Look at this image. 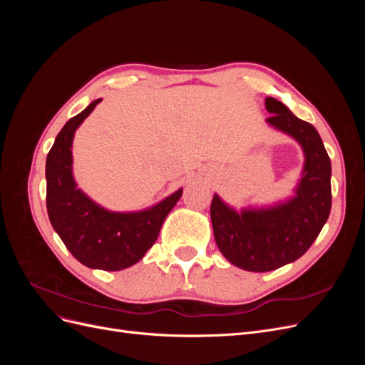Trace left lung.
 Listing matches in <instances>:
<instances>
[{"instance_id":"1","label":"left lung","mask_w":365,"mask_h":365,"mask_svg":"<svg viewBox=\"0 0 365 365\" xmlns=\"http://www.w3.org/2000/svg\"><path fill=\"white\" fill-rule=\"evenodd\" d=\"M267 121L298 141L304 152L302 180L295 196L263 208H244L237 213L217 195L210 216L219 251L235 267L267 272L288 264L314 244L332 207V165L317 129L295 117L274 97L264 101Z\"/></svg>"}]
</instances>
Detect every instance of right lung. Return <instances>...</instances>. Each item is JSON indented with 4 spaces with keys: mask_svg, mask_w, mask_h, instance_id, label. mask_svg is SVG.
<instances>
[{
    "mask_svg": "<svg viewBox=\"0 0 365 365\" xmlns=\"http://www.w3.org/2000/svg\"><path fill=\"white\" fill-rule=\"evenodd\" d=\"M101 102L102 98H97L70 118L54 140L46 163L47 212L54 231L82 264L120 271L135 264L155 244L182 189L150 208L129 213L109 212L77 189L71 168L74 132Z\"/></svg>",
    "mask_w": 365,
    "mask_h": 365,
    "instance_id": "1",
    "label": "right lung"
}]
</instances>
